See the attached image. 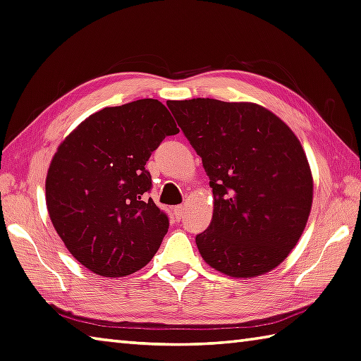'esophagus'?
<instances>
[{
    "label": "esophagus",
    "instance_id": "obj_1",
    "mask_svg": "<svg viewBox=\"0 0 361 361\" xmlns=\"http://www.w3.org/2000/svg\"><path fill=\"white\" fill-rule=\"evenodd\" d=\"M183 210H185V207H183V205H176V207L173 209L176 219H182V216H183Z\"/></svg>",
    "mask_w": 361,
    "mask_h": 361
}]
</instances>
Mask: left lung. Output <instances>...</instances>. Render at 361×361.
<instances>
[{"label": "left lung", "mask_w": 361, "mask_h": 361, "mask_svg": "<svg viewBox=\"0 0 361 361\" xmlns=\"http://www.w3.org/2000/svg\"><path fill=\"white\" fill-rule=\"evenodd\" d=\"M202 159L215 197L196 235L202 259L232 277H255L285 260L304 232L313 200L305 152L286 124L252 102L168 101Z\"/></svg>", "instance_id": "1"}]
</instances>
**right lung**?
<instances>
[{
    "label": "right lung",
    "instance_id": "add662e5",
    "mask_svg": "<svg viewBox=\"0 0 361 361\" xmlns=\"http://www.w3.org/2000/svg\"><path fill=\"white\" fill-rule=\"evenodd\" d=\"M178 132L160 101L138 99L90 115L57 148L47 176L49 218L94 274H132L159 251L170 219L148 197L145 165Z\"/></svg>",
    "mask_w": 361,
    "mask_h": 361
}]
</instances>
